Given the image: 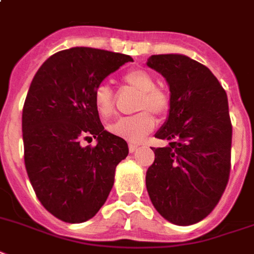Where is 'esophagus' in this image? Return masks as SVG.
<instances>
[{"instance_id": "34e87169", "label": "esophagus", "mask_w": 254, "mask_h": 254, "mask_svg": "<svg viewBox=\"0 0 254 254\" xmlns=\"http://www.w3.org/2000/svg\"><path fill=\"white\" fill-rule=\"evenodd\" d=\"M128 149H129V153H135L136 150L139 149V145H136V144H129Z\"/></svg>"}]
</instances>
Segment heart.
Here are the masks:
<instances>
[{
  "label": "heart",
  "instance_id": "obj_1",
  "mask_svg": "<svg viewBox=\"0 0 254 254\" xmlns=\"http://www.w3.org/2000/svg\"><path fill=\"white\" fill-rule=\"evenodd\" d=\"M128 87L140 93L137 109H148L156 115L166 114L170 108L169 96L156 88L154 77L145 70H131L123 76ZM94 105L98 114L106 118L114 112L113 91L108 84H100L94 91ZM154 118L148 112H141L132 117H122L109 125V131L113 135L122 137L129 142H140L154 128Z\"/></svg>",
  "mask_w": 254,
  "mask_h": 254
}]
</instances>
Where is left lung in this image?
<instances>
[{
	"label": "left lung",
	"mask_w": 254,
	"mask_h": 254,
	"mask_svg": "<svg viewBox=\"0 0 254 254\" xmlns=\"http://www.w3.org/2000/svg\"><path fill=\"white\" fill-rule=\"evenodd\" d=\"M146 66L170 89L169 114L145 177L153 206L166 221L194 225L211 213L230 175L232 127L225 89L209 68L184 54L150 56Z\"/></svg>",
	"instance_id": "1"
}]
</instances>
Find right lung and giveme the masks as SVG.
Returning a JSON list of instances; mask_svg holds the SVG:
<instances>
[{
    "instance_id": "obj_1",
    "label": "right lung",
    "mask_w": 254,
    "mask_h": 254,
    "mask_svg": "<svg viewBox=\"0 0 254 254\" xmlns=\"http://www.w3.org/2000/svg\"><path fill=\"white\" fill-rule=\"evenodd\" d=\"M129 56L76 47L49 57L32 79L22 115L24 163L43 206L61 221L97 214L113 188L127 142L104 129L94 91ZM96 138L91 148L83 139Z\"/></svg>"
}]
</instances>
